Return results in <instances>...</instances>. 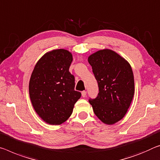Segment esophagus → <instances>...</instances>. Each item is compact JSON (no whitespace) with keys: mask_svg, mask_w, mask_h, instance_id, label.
I'll return each instance as SVG.
<instances>
[{"mask_svg":"<svg viewBox=\"0 0 160 160\" xmlns=\"http://www.w3.org/2000/svg\"><path fill=\"white\" fill-rule=\"evenodd\" d=\"M86 94H87V92H86V91H82V96L83 98L85 97Z\"/></svg>","mask_w":160,"mask_h":160,"instance_id":"34e87169","label":"esophagus"}]
</instances>
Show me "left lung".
Listing matches in <instances>:
<instances>
[{"label": "left lung", "mask_w": 160, "mask_h": 160, "mask_svg": "<svg viewBox=\"0 0 160 160\" xmlns=\"http://www.w3.org/2000/svg\"><path fill=\"white\" fill-rule=\"evenodd\" d=\"M97 80L99 93L90 99L95 115L107 125L124 118L135 93L134 75L130 63L112 50H98L88 57Z\"/></svg>", "instance_id": "obj_1"}]
</instances>
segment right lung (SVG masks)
Returning <instances> with one entry per match:
<instances>
[{
  "mask_svg": "<svg viewBox=\"0 0 160 160\" xmlns=\"http://www.w3.org/2000/svg\"><path fill=\"white\" fill-rule=\"evenodd\" d=\"M72 55L67 50L46 52L38 61L29 82V95L35 112L45 122L60 125L70 118L81 93L75 90L69 72Z\"/></svg>",
  "mask_w": 160,
  "mask_h": 160,
  "instance_id": "obj_1",
  "label": "right lung"
}]
</instances>
